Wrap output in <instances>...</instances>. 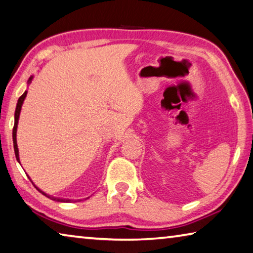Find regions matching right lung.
I'll return each instance as SVG.
<instances>
[{
    "instance_id": "1",
    "label": "right lung",
    "mask_w": 253,
    "mask_h": 253,
    "mask_svg": "<svg viewBox=\"0 0 253 253\" xmlns=\"http://www.w3.org/2000/svg\"><path fill=\"white\" fill-rule=\"evenodd\" d=\"M32 79H33V77H31V78L29 79V81H28L29 84L31 83V81H32ZM26 94H28V91H25V92L23 93V94H22V95L19 97V100H17V104H16V109H15V114H14V126H13V144H14V152H15L16 160L19 161V162H20V158H19V149H17V143H16V130H17V123H19V118H20L21 108H22V104H23V101H24V99H25ZM29 179H30V178H29ZM32 183H33V182H32ZM33 185H34L35 188H37L38 191L41 192V193L43 194V196L50 198L51 200H54V201H57V202H71V200H69V199H61V198H55V197L48 196V194H46L45 192H43L42 190H40L34 183H33Z\"/></svg>"
}]
</instances>
